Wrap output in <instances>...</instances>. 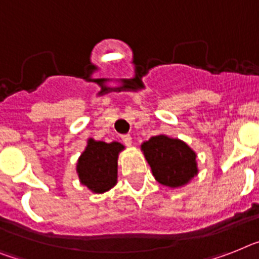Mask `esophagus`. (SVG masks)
I'll return each mask as SVG.
<instances>
[{"mask_svg": "<svg viewBox=\"0 0 259 259\" xmlns=\"http://www.w3.org/2000/svg\"><path fill=\"white\" fill-rule=\"evenodd\" d=\"M121 140H123V143H124L127 147L132 145V138L130 135H123V136H121Z\"/></svg>", "mask_w": 259, "mask_h": 259, "instance_id": "1", "label": "esophagus"}]
</instances>
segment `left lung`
<instances>
[{
  "mask_svg": "<svg viewBox=\"0 0 259 259\" xmlns=\"http://www.w3.org/2000/svg\"><path fill=\"white\" fill-rule=\"evenodd\" d=\"M156 181L164 187L181 188L198 175L197 155L180 139L156 135L142 144Z\"/></svg>",
  "mask_w": 259,
  "mask_h": 259,
  "instance_id": "obj_1",
  "label": "left lung"
}]
</instances>
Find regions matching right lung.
Returning <instances> with one entry per match:
<instances>
[{"mask_svg":"<svg viewBox=\"0 0 259 259\" xmlns=\"http://www.w3.org/2000/svg\"><path fill=\"white\" fill-rule=\"evenodd\" d=\"M124 145L119 142H98L90 138L79 156L76 173L82 185L93 193H104L117 183V159Z\"/></svg>","mask_w":259,"mask_h":259,"instance_id":"1","label":"right lung"}]
</instances>
